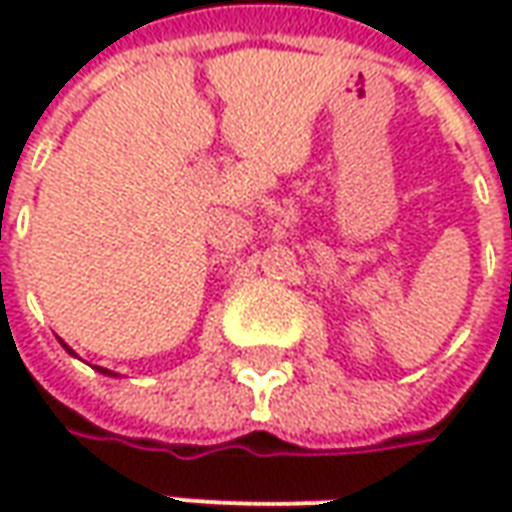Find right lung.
I'll return each mask as SVG.
<instances>
[{
	"instance_id": "1",
	"label": "right lung",
	"mask_w": 512,
	"mask_h": 512,
	"mask_svg": "<svg viewBox=\"0 0 512 512\" xmlns=\"http://www.w3.org/2000/svg\"><path fill=\"white\" fill-rule=\"evenodd\" d=\"M62 348H65V351H68V354H71V356H76V354H73V351H71V348H68V345H65V343H62ZM95 370H101V373H106V376H115V373H109V370H104V367H95Z\"/></svg>"
}]
</instances>
